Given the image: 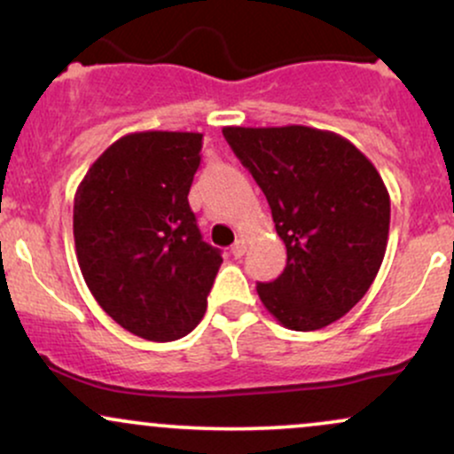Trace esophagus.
Instances as JSON below:
<instances>
[{
  "label": "esophagus",
  "mask_w": 454,
  "mask_h": 454,
  "mask_svg": "<svg viewBox=\"0 0 454 454\" xmlns=\"http://www.w3.org/2000/svg\"><path fill=\"white\" fill-rule=\"evenodd\" d=\"M245 252H247V243H245L243 239H239V241H234L232 249H231L232 256H234V258H243Z\"/></svg>",
  "instance_id": "34e87169"
}]
</instances>
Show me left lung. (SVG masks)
I'll list each match as a JSON object with an SVG mask.
<instances>
[{
	"mask_svg": "<svg viewBox=\"0 0 454 454\" xmlns=\"http://www.w3.org/2000/svg\"><path fill=\"white\" fill-rule=\"evenodd\" d=\"M267 196L286 245L284 273L258 284L279 325L317 331L363 299L384 260L390 196L350 140L307 126L222 129Z\"/></svg>",
	"mask_w": 454,
	"mask_h": 454,
	"instance_id": "obj_1",
	"label": "left lung"
}]
</instances>
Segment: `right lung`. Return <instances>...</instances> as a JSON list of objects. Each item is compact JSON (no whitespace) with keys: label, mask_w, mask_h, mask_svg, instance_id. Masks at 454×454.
<instances>
[{"label":"right lung","mask_w":454,"mask_h":454,"mask_svg":"<svg viewBox=\"0 0 454 454\" xmlns=\"http://www.w3.org/2000/svg\"><path fill=\"white\" fill-rule=\"evenodd\" d=\"M200 149L198 132L128 134L93 161L74 196L87 288L117 325L149 341L194 331L222 264L187 202Z\"/></svg>","instance_id":"add662e5"}]
</instances>
